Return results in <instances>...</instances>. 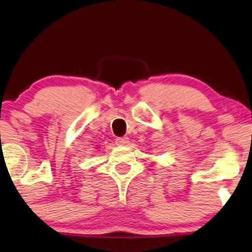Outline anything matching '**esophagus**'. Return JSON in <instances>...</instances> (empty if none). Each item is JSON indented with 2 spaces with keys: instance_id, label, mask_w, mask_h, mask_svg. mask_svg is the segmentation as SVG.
I'll list each match as a JSON object with an SVG mask.
<instances>
[{
  "instance_id": "obj_1",
  "label": "esophagus",
  "mask_w": 252,
  "mask_h": 252,
  "mask_svg": "<svg viewBox=\"0 0 252 252\" xmlns=\"http://www.w3.org/2000/svg\"><path fill=\"white\" fill-rule=\"evenodd\" d=\"M116 144L121 146H126L129 144V138L128 137H120V138L116 139Z\"/></svg>"
}]
</instances>
